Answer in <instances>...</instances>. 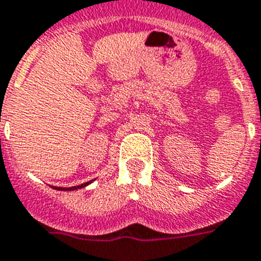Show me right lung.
Returning a JSON list of instances; mask_svg holds the SVG:
<instances>
[{"mask_svg":"<svg viewBox=\"0 0 261 261\" xmlns=\"http://www.w3.org/2000/svg\"><path fill=\"white\" fill-rule=\"evenodd\" d=\"M90 182H92V181L84 182V184L77 185V187H70V188H61V187H51V188L57 189V191H76V189H80V188H84V187H87V185H89Z\"/></svg>","mask_w":261,"mask_h":261,"instance_id":"right-lung-1","label":"right lung"}]
</instances>
